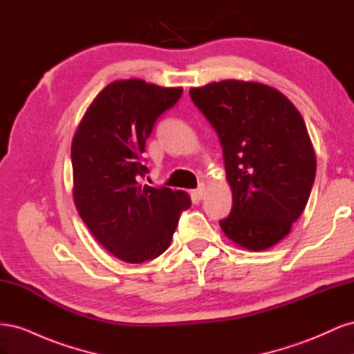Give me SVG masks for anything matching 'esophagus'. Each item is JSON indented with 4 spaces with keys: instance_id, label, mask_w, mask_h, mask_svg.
Returning a JSON list of instances; mask_svg holds the SVG:
<instances>
[{
    "instance_id": "1",
    "label": "esophagus",
    "mask_w": 354,
    "mask_h": 354,
    "mask_svg": "<svg viewBox=\"0 0 354 354\" xmlns=\"http://www.w3.org/2000/svg\"><path fill=\"white\" fill-rule=\"evenodd\" d=\"M194 194H195V196H196L198 199H202L203 196H205V186H203V185H199V186H198V189L194 192Z\"/></svg>"
}]
</instances>
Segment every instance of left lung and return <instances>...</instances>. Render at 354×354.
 <instances>
[{
	"label": "left lung",
	"mask_w": 354,
	"mask_h": 354,
	"mask_svg": "<svg viewBox=\"0 0 354 354\" xmlns=\"http://www.w3.org/2000/svg\"><path fill=\"white\" fill-rule=\"evenodd\" d=\"M190 99L218 136L233 192L220 227L246 250L270 248L301 216L316 176L303 116L282 93L259 82H212L192 88Z\"/></svg>",
	"instance_id": "obj_1"
}]
</instances>
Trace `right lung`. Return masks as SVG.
Returning a JSON list of instances; mask_svg holds the SVG:
<instances>
[{
  "instance_id": "add662e5",
  "label": "right lung",
  "mask_w": 354,
  "mask_h": 354,
  "mask_svg": "<svg viewBox=\"0 0 354 354\" xmlns=\"http://www.w3.org/2000/svg\"><path fill=\"white\" fill-rule=\"evenodd\" d=\"M181 94L183 88L142 80L115 81L94 99L75 133V205L94 238L122 261L138 264L162 254L190 207L185 192L143 183L147 137Z\"/></svg>"
}]
</instances>
